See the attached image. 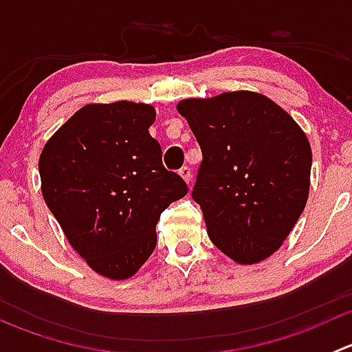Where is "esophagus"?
<instances>
[{
	"label": "esophagus",
	"instance_id": "1",
	"mask_svg": "<svg viewBox=\"0 0 352 352\" xmlns=\"http://www.w3.org/2000/svg\"><path fill=\"white\" fill-rule=\"evenodd\" d=\"M179 173H180V177H182V179L186 180L187 184H190V180H192V172H190L189 166H182V168L179 170Z\"/></svg>",
	"mask_w": 352,
	"mask_h": 352
}]
</instances>
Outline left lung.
Returning <instances> with one entry per match:
<instances>
[{
  "label": "left lung",
  "instance_id": "obj_1",
  "mask_svg": "<svg viewBox=\"0 0 352 352\" xmlns=\"http://www.w3.org/2000/svg\"><path fill=\"white\" fill-rule=\"evenodd\" d=\"M202 151L192 199L211 242L239 264L274 254L303 212L311 150L293 117L254 91L177 105Z\"/></svg>",
  "mask_w": 352,
  "mask_h": 352
}]
</instances>
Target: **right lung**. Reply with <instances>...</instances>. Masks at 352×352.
<instances>
[{
    "instance_id": "obj_1",
    "label": "right lung",
    "mask_w": 352,
    "mask_h": 352,
    "mask_svg": "<svg viewBox=\"0 0 352 352\" xmlns=\"http://www.w3.org/2000/svg\"><path fill=\"white\" fill-rule=\"evenodd\" d=\"M155 109L90 104L66 120L38 160L42 196L74 250L98 274L127 279L156 247L160 214L187 194L150 136Z\"/></svg>"
}]
</instances>
